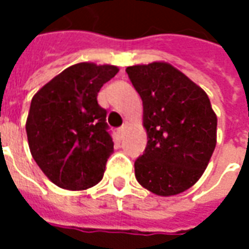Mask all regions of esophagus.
Wrapping results in <instances>:
<instances>
[{
	"mask_svg": "<svg viewBox=\"0 0 249 249\" xmlns=\"http://www.w3.org/2000/svg\"><path fill=\"white\" fill-rule=\"evenodd\" d=\"M125 133V125H123V126H120L119 129H117V135H119V137L121 139L123 136H124Z\"/></svg>",
	"mask_w": 249,
	"mask_h": 249,
	"instance_id": "esophagus-1",
	"label": "esophagus"
}]
</instances>
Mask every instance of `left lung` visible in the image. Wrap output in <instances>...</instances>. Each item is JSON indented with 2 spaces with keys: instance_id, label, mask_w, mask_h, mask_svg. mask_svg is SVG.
I'll list each match as a JSON object with an SVG mask.
<instances>
[{
  "instance_id": "8db88e82",
  "label": "left lung",
  "mask_w": 249,
  "mask_h": 249,
  "mask_svg": "<svg viewBox=\"0 0 249 249\" xmlns=\"http://www.w3.org/2000/svg\"><path fill=\"white\" fill-rule=\"evenodd\" d=\"M126 73L142 100L148 135L136 178L159 196L184 192L201 178L216 146L217 119L208 96L167 62L128 66Z\"/></svg>"
}]
</instances>
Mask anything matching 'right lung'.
Returning <instances> with one entry per match:
<instances>
[{
	"instance_id": "obj_1",
	"label": "right lung",
	"mask_w": 249,
	"mask_h": 249,
	"mask_svg": "<svg viewBox=\"0 0 249 249\" xmlns=\"http://www.w3.org/2000/svg\"><path fill=\"white\" fill-rule=\"evenodd\" d=\"M117 71L113 65L80 62L32 98L26 120L30 152L41 171L60 188L81 191L103 178L113 140L97 94Z\"/></svg>"
}]
</instances>
